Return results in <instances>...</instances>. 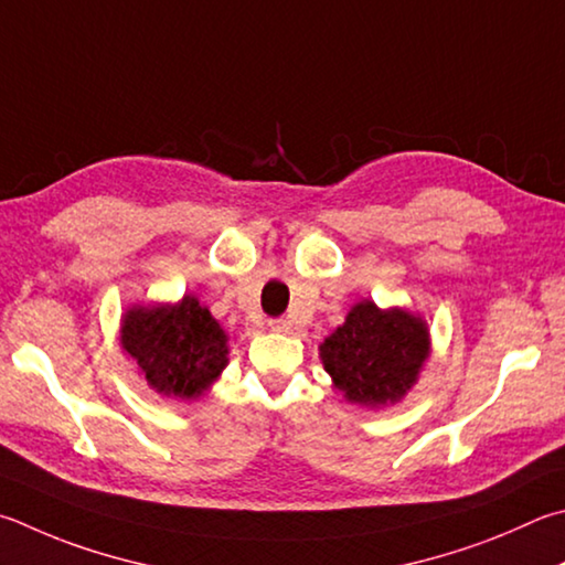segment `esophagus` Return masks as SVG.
<instances>
[{
  "label": "esophagus",
  "instance_id": "34e87169",
  "mask_svg": "<svg viewBox=\"0 0 565 565\" xmlns=\"http://www.w3.org/2000/svg\"><path fill=\"white\" fill-rule=\"evenodd\" d=\"M269 328H271V331H276V333H289L291 331V323L286 321V318H271Z\"/></svg>",
  "mask_w": 565,
  "mask_h": 565
}]
</instances>
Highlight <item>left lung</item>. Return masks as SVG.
I'll use <instances>...</instances> for the list:
<instances>
[{
    "label": "left lung",
    "mask_w": 565,
    "mask_h": 565,
    "mask_svg": "<svg viewBox=\"0 0 565 565\" xmlns=\"http://www.w3.org/2000/svg\"><path fill=\"white\" fill-rule=\"evenodd\" d=\"M429 355L423 318L407 311H381L373 301L358 303L345 323L326 338L321 361L335 387L358 405L397 403L417 381Z\"/></svg>",
    "instance_id": "1"
}]
</instances>
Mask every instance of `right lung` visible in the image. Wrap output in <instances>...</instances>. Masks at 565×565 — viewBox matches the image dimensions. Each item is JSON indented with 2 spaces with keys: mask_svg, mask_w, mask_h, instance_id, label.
<instances>
[{
  "mask_svg": "<svg viewBox=\"0 0 565 565\" xmlns=\"http://www.w3.org/2000/svg\"><path fill=\"white\" fill-rule=\"evenodd\" d=\"M120 333L148 385L168 397L202 395L227 365V335L192 296L178 306L128 311Z\"/></svg>",
  "mask_w": 565,
  "mask_h": 565,
  "instance_id": "1",
  "label": "right lung"
}]
</instances>
